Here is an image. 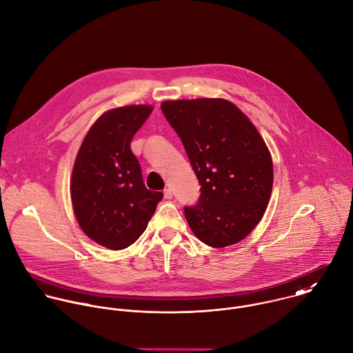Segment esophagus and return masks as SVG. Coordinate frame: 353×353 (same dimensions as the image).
Listing matches in <instances>:
<instances>
[{
    "label": "esophagus",
    "instance_id": "esophagus-1",
    "mask_svg": "<svg viewBox=\"0 0 353 353\" xmlns=\"http://www.w3.org/2000/svg\"><path fill=\"white\" fill-rule=\"evenodd\" d=\"M164 197H165V199H168V200H170V199H172V190H171L170 188L164 189Z\"/></svg>",
    "mask_w": 353,
    "mask_h": 353
}]
</instances>
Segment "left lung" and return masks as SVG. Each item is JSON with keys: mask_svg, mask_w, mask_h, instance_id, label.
Masks as SVG:
<instances>
[{"mask_svg": "<svg viewBox=\"0 0 353 353\" xmlns=\"http://www.w3.org/2000/svg\"><path fill=\"white\" fill-rule=\"evenodd\" d=\"M161 111L181 138L201 185L185 216L214 248L234 245L260 222L272 190V160L256 127L222 99L165 101Z\"/></svg>", "mask_w": 353, "mask_h": 353, "instance_id": "left-lung-1", "label": "left lung"}]
</instances>
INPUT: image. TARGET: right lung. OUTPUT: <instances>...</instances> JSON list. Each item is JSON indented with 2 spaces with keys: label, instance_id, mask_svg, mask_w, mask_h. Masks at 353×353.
<instances>
[{
  "label": "right lung",
  "instance_id": "1",
  "mask_svg": "<svg viewBox=\"0 0 353 353\" xmlns=\"http://www.w3.org/2000/svg\"><path fill=\"white\" fill-rule=\"evenodd\" d=\"M150 112L149 105L105 112L86 134L74 164L71 199L78 223L85 234L112 250L139 238L163 199L161 192L146 189L130 148Z\"/></svg>",
  "mask_w": 353,
  "mask_h": 353
}]
</instances>
